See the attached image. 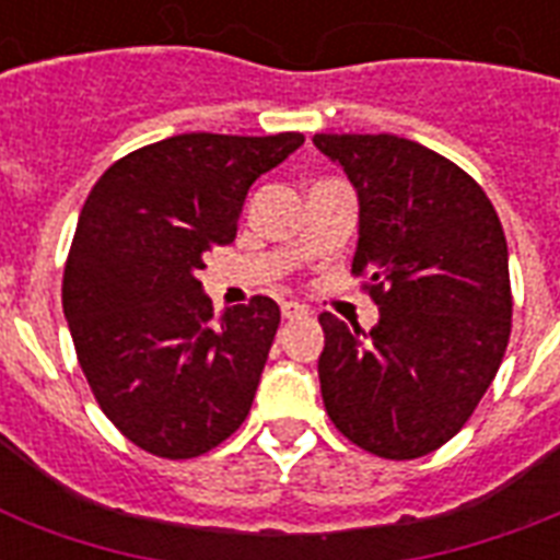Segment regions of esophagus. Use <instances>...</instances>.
I'll return each instance as SVG.
<instances>
[{
    "mask_svg": "<svg viewBox=\"0 0 560 560\" xmlns=\"http://www.w3.org/2000/svg\"><path fill=\"white\" fill-rule=\"evenodd\" d=\"M281 316L284 319H302V316H307V307L299 305V302H281Z\"/></svg>",
    "mask_w": 560,
    "mask_h": 560,
    "instance_id": "34e87169",
    "label": "esophagus"
}]
</instances>
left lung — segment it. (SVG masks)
<instances>
[{
    "mask_svg": "<svg viewBox=\"0 0 560 560\" xmlns=\"http://www.w3.org/2000/svg\"><path fill=\"white\" fill-rule=\"evenodd\" d=\"M358 191V253L381 307L372 331L319 316L323 400L349 442L418 459L451 442L494 381L512 334L509 246L486 191L400 136L316 133Z\"/></svg>",
    "mask_w": 560,
    "mask_h": 560,
    "instance_id": "obj_1",
    "label": "left lung"
}]
</instances>
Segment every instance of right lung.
Masks as SVG:
<instances>
[{
  "label": "right lung",
  "mask_w": 560,
  "mask_h": 560,
  "mask_svg": "<svg viewBox=\"0 0 560 560\" xmlns=\"http://www.w3.org/2000/svg\"><path fill=\"white\" fill-rule=\"evenodd\" d=\"M302 133H179L109 165L83 202L63 314L104 416L142 451L191 459L244 424L279 331L267 296L214 319L197 272L235 241L253 183Z\"/></svg>",
  "instance_id": "add662e5"
}]
</instances>
